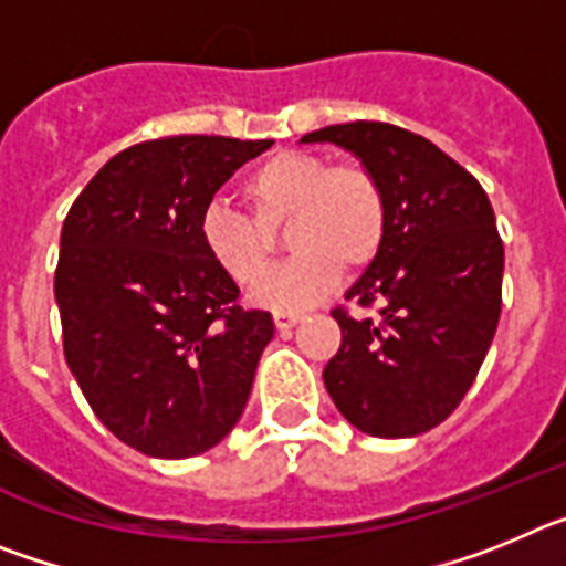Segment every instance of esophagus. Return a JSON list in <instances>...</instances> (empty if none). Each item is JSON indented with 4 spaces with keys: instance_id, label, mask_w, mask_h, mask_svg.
<instances>
[{
    "instance_id": "1",
    "label": "esophagus",
    "mask_w": 566,
    "mask_h": 566,
    "mask_svg": "<svg viewBox=\"0 0 566 566\" xmlns=\"http://www.w3.org/2000/svg\"><path fill=\"white\" fill-rule=\"evenodd\" d=\"M303 319V312H274V326H277V332L286 334L289 328H294Z\"/></svg>"
}]
</instances>
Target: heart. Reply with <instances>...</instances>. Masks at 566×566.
<instances>
[{
	"instance_id": "obj_1",
	"label": "heart",
	"mask_w": 566,
	"mask_h": 566,
	"mask_svg": "<svg viewBox=\"0 0 566 566\" xmlns=\"http://www.w3.org/2000/svg\"><path fill=\"white\" fill-rule=\"evenodd\" d=\"M249 214L212 203L201 214L209 260L238 286H254L272 263V229H286L294 252L269 274L254 300L277 312L314 306L348 272L374 263L388 234V192L374 169L357 161L332 164L323 155L277 153L243 181Z\"/></svg>"
}]
</instances>
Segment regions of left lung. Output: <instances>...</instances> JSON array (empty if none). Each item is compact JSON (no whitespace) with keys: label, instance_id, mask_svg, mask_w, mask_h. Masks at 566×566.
<instances>
[{"label":"left lung","instance_id":"left-lung-1","mask_svg":"<svg viewBox=\"0 0 566 566\" xmlns=\"http://www.w3.org/2000/svg\"><path fill=\"white\" fill-rule=\"evenodd\" d=\"M303 142L352 149L388 192L382 249L345 294L363 312H332L343 343L323 382L368 437L431 431L470 391L502 314L504 243L488 192L437 144L394 124H334Z\"/></svg>","mask_w":566,"mask_h":566}]
</instances>
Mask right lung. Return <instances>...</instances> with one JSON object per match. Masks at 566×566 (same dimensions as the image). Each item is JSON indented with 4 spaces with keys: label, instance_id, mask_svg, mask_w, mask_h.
<instances>
[{
    "label": "right lung",
    "instance_id": "1",
    "mask_svg": "<svg viewBox=\"0 0 566 566\" xmlns=\"http://www.w3.org/2000/svg\"><path fill=\"white\" fill-rule=\"evenodd\" d=\"M272 142L169 135L113 155L62 227L64 359L113 437L155 459L221 442L247 408L272 314L243 308L201 214Z\"/></svg>",
    "mask_w": 566,
    "mask_h": 566
}]
</instances>
